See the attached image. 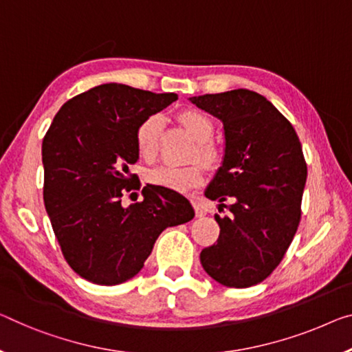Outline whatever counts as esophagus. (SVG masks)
<instances>
[{
  "instance_id": "1",
  "label": "esophagus",
  "mask_w": 352,
  "mask_h": 352,
  "mask_svg": "<svg viewBox=\"0 0 352 352\" xmlns=\"http://www.w3.org/2000/svg\"><path fill=\"white\" fill-rule=\"evenodd\" d=\"M193 209H195V214H197V217H204V215H206V208H204V204L201 201H197V199H195Z\"/></svg>"
}]
</instances>
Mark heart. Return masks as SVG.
I'll return each mask as SVG.
<instances>
[{"label":"heart","instance_id":"1","mask_svg":"<svg viewBox=\"0 0 352 352\" xmlns=\"http://www.w3.org/2000/svg\"><path fill=\"white\" fill-rule=\"evenodd\" d=\"M179 121L186 131L197 140L192 149L190 164L175 166V165H159L149 170L148 181L153 186L168 188L173 192H187L190 188L199 186L206 176V164L209 168H215L220 164L221 154L217 146L210 138L214 135V122L208 115L199 110H186L179 115ZM159 133H160V118L148 116L140 124L135 132V146L137 153L144 160H154L159 153Z\"/></svg>","mask_w":352,"mask_h":352}]
</instances>
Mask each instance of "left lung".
<instances>
[{
  "label": "left lung",
  "mask_w": 352,
  "mask_h": 352,
  "mask_svg": "<svg viewBox=\"0 0 352 352\" xmlns=\"http://www.w3.org/2000/svg\"><path fill=\"white\" fill-rule=\"evenodd\" d=\"M223 122L225 157L206 198L219 201L214 245L199 259L220 285L248 288L282 261L300 221L307 164L291 122L261 94L232 89L190 97ZM231 202V205H226Z\"/></svg>",
  "instance_id": "obj_1"
}]
</instances>
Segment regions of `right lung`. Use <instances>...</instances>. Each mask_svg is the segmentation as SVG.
I'll return each instance as SVG.
<instances>
[{
    "mask_svg": "<svg viewBox=\"0 0 352 352\" xmlns=\"http://www.w3.org/2000/svg\"><path fill=\"white\" fill-rule=\"evenodd\" d=\"M177 96L107 83L72 97L56 113L44 142V203L67 264L88 282L113 286L135 277L166 226L190 221V201L144 186L140 203L122 198L142 188L135 132Z\"/></svg>",
    "mask_w": 352,
    "mask_h": 352,
    "instance_id": "1",
    "label": "right lung"
}]
</instances>
